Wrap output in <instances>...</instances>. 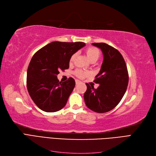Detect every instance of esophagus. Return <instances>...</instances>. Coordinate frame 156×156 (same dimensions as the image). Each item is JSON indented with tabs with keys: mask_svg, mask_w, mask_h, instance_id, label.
I'll return each instance as SVG.
<instances>
[{
	"mask_svg": "<svg viewBox=\"0 0 156 156\" xmlns=\"http://www.w3.org/2000/svg\"><path fill=\"white\" fill-rule=\"evenodd\" d=\"M80 83H81V81H79V80H77V79L75 80V83H76V84H79Z\"/></svg>",
	"mask_w": 156,
	"mask_h": 156,
	"instance_id": "34e87169",
	"label": "esophagus"
}]
</instances>
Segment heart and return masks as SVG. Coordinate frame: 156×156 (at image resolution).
Segmentation results:
<instances>
[{
    "label": "heart",
    "instance_id": "b5f03b06",
    "mask_svg": "<svg viewBox=\"0 0 156 156\" xmlns=\"http://www.w3.org/2000/svg\"><path fill=\"white\" fill-rule=\"evenodd\" d=\"M86 54L88 56V59L91 61V62H95L96 61L99 57H100V52L99 51L98 49L96 48H94V47H89L87 49H86ZM75 56H76V54L74 53L72 56H71L70 59H69V62H73ZM88 73L85 71L82 70V69H77L75 71V75H77L78 77L80 78H83L84 77L87 76Z\"/></svg>",
    "mask_w": 156,
    "mask_h": 156
}]
</instances>
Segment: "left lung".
I'll return each mask as SVG.
<instances>
[{"label":"left lung","mask_w":156,"mask_h":156,"mask_svg":"<svg viewBox=\"0 0 156 156\" xmlns=\"http://www.w3.org/2000/svg\"><path fill=\"white\" fill-rule=\"evenodd\" d=\"M92 45L101 49L103 55L101 69L94 81L100 85L94 88L87 83L84 99L90 110L107 112L113 109L123 98L128 85V72L123 56L117 49L105 43Z\"/></svg>","instance_id":"left-lung-1"}]
</instances>
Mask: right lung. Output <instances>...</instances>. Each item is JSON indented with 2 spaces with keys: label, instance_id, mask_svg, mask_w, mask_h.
<instances>
[{
  "label": "right lung",
  "instance_id": "right-lung-1",
  "mask_svg": "<svg viewBox=\"0 0 156 156\" xmlns=\"http://www.w3.org/2000/svg\"><path fill=\"white\" fill-rule=\"evenodd\" d=\"M85 45L83 42L53 41L33 55L27 69V87L33 101L48 112L60 111L66 105L75 85L69 77L60 82L57 75L69 68L71 56Z\"/></svg>",
  "mask_w": 156,
  "mask_h": 156
}]
</instances>
